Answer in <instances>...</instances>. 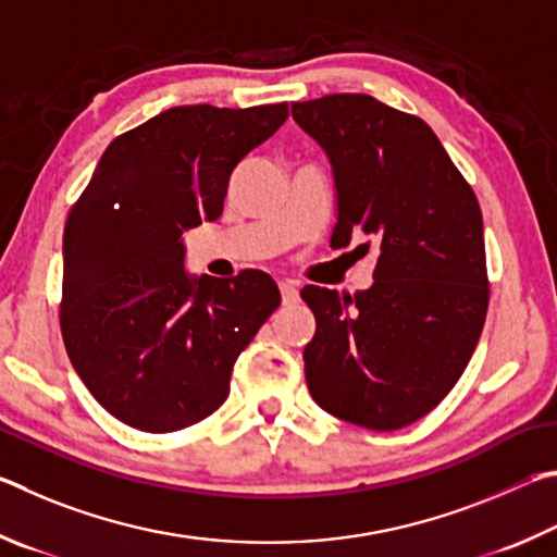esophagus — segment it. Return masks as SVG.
Returning a JSON list of instances; mask_svg holds the SVG:
<instances>
[{
    "instance_id": "1",
    "label": "esophagus",
    "mask_w": 557,
    "mask_h": 557,
    "mask_svg": "<svg viewBox=\"0 0 557 557\" xmlns=\"http://www.w3.org/2000/svg\"><path fill=\"white\" fill-rule=\"evenodd\" d=\"M278 288H281V300H284L286 306L296 304V300H298V286L294 284V281H281Z\"/></svg>"
}]
</instances>
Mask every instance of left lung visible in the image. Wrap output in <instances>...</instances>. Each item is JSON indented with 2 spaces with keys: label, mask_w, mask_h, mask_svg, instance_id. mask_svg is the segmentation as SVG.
<instances>
[{
  "label": "left lung",
  "mask_w": 557,
  "mask_h": 557,
  "mask_svg": "<svg viewBox=\"0 0 557 557\" xmlns=\"http://www.w3.org/2000/svg\"><path fill=\"white\" fill-rule=\"evenodd\" d=\"M290 112L333 163V247L357 232L379 244L372 288L300 290L318 323L304 349L310 396L347 423L398 431L450 394L480 343L490 306L480 202L421 116L352 92Z\"/></svg>",
  "instance_id": "obj_1"
}]
</instances>
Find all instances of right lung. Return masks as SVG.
Masks as SVG:
<instances>
[{
    "label": "right lung",
    "instance_id": "add662e5",
    "mask_svg": "<svg viewBox=\"0 0 557 557\" xmlns=\"http://www.w3.org/2000/svg\"><path fill=\"white\" fill-rule=\"evenodd\" d=\"M286 116V102L165 110L107 146L67 212L65 352L136 431L173 433L218 411L242 349L281 304L257 269L188 276L183 232L220 218L234 165Z\"/></svg>",
    "mask_w": 557,
    "mask_h": 557
}]
</instances>
